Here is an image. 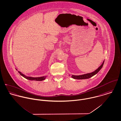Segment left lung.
I'll list each match as a JSON object with an SVG mask.
<instances>
[{
    "label": "left lung",
    "instance_id": "1",
    "mask_svg": "<svg viewBox=\"0 0 121 121\" xmlns=\"http://www.w3.org/2000/svg\"><path fill=\"white\" fill-rule=\"evenodd\" d=\"M104 62V61L102 64L98 68V69H97L95 70L94 71L91 72V73H87V74H83V75H79V76L71 75V78L74 79H88L89 78H91L94 76L96 74L100 71V70L102 69V68L103 66Z\"/></svg>",
    "mask_w": 121,
    "mask_h": 121
}]
</instances>
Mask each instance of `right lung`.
<instances>
[{
	"label": "right lung",
	"instance_id": "obj_1",
	"mask_svg": "<svg viewBox=\"0 0 121 121\" xmlns=\"http://www.w3.org/2000/svg\"><path fill=\"white\" fill-rule=\"evenodd\" d=\"M18 72L20 74L21 76H22V77H23L27 79L28 80H29L40 81L44 80L46 78V76L41 77H38V78H33V77H27V76H26V75H25L24 74H23V73H22L20 71H18Z\"/></svg>",
	"mask_w": 121,
	"mask_h": 121
}]
</instances>
